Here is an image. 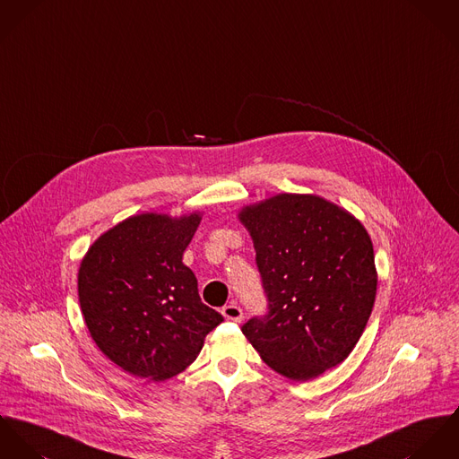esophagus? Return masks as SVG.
<instances>
[{
    "label": "esophagus",
    "instance_id": "1",
    "mask_svg": "<svg viewBox=\"0 0 459 459\" xmlns=\"http://www.w3.org/2000/svg\"><path fill=\"white\" fill-rule=\"evenodd\" d=\"M221 315L227 318V320H234V322H241L243 320V309L238 305H227L221 307Z\"/></svg>",
    "mask_w": 459,
    "mask_h": 459
}]
</instances>
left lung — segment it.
Listing matches in <instances>:
<instances>
[{
    "instance_id": "1",
    "label": "left lung",
    "mask_w": 459,
    "mask_h": 459,
    "mask_svg": "<svg viewBox=\"0 0 459 459\" xmlns=\"http://www.w3.org/2000/svg\"><path fill=\"white\" fill-rule=\"evenodd\" d=\"M269 311L241 331L276 373L306 382L343 362L377 296L369 234L347 209L311 194L245 205Z\"/></svg>"
}]
</instances>
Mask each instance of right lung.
Masks as SVG:
<instances>
[{
    "label": "right lung",
    "mask_w": 459,
    "mask_h": 459,
    "mask_svg": "<svg viewBox=\"0 0 459 459\" xmlns=\"http://www.w3.org/2000/svg\"><path fill=\"white\" fill-rule=\"evenodd\" d=\"M203 216L134 214L84 255L79 303L97 347L126 373L161 382L185 371L223 316L201 301L183 264Z\"/></svg>",
    "instance_id": "right-lung-1"
}]
</instances>
